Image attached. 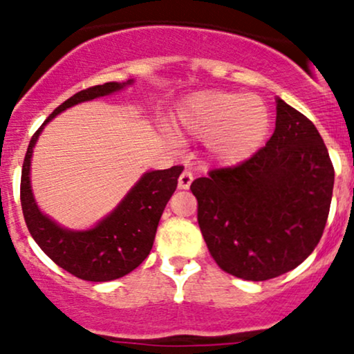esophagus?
Returning a JSON list of instances; mask_svg holds the SVG:
<instances>
[{"label": "esophagus", "instance_id": "obj_1", "mask_svg": "<svg viewBox=\"0 0 354 354\" xmlns=\"http://www.w3.org/2000/svg\"><path fill=\"white\" fill-rule=\"evenodd\" d=\"M191 181H193V174H191L189 171H183L180 174V180H178V188L188 189L191 186Z\"/></svg>", "mask_w": 354, "mask_h": 354}]
</instances>
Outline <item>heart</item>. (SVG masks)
<instances>
[{
  "instance_id": "obj_1",
  "label": "heart",
  "mask_w": 354,
  "mask_h": 354,
  "mask_svg": "<svg viewBox=\"0 0 354 354\" xmlns=\"http://www.w3.org/2000/svg\"><path fill=\"white\" fill-rule=\"evenodd\" d=\"M180 126L191 138L208 140V151L218 163L238 165L258 151L271 118L259 96L213 89L183 103Z\"/></svg>"
}]
</instances>
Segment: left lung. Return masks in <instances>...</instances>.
Listing matches in <instances>:
<instances>
[{"label": "left lung", "mask_w": 354, "mask_h": 354, "mask_svg": "<svg viewBox=\"0 0 354 354\" xmlns=\"http://www.w3.org/2000/svg\"><path fill=\"white\" fill-rule=\"evenodd\" d=\"M335 168L316 126L276 100V128L243 163L191 183L198 225L216 265L266 281L301 265L323 236Z\"/></svg>", "instance_id": "8db88e82"}]
</instances>
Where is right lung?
Masks as SVG:
<instances>
[{
    "label": "right lung",
    "mask_w": 354,
    "mask_h": 354,
    "mask_svg": "<svg viewBox=\"0 0 354 354\" xmlns=\"http://www.w3.org/2000/svg\"><path fill=\"white\" fill-rule=\"evenodd\" d=\"M126 83L98 84L73 95L59 104L35 133L28 145L21 169V208L28 230L38 246L59 268L86 281H111L131 273L145 261L153 248L154 234L166 203L173 196L183 166L145 173L123 201L95 228L71 231L61 228L39 211L30 183L33 148L44 124L66 108L120 91Z\"/></svg>",
    "instance_id": "right-lung-1"
}]
</instances>
